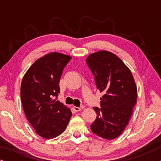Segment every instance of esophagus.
<instances>
[{
  "instance_id": "1",
  "label": "esophagus",
  "mask_w": 161,
  "mask_h": 161,
  "mask_svg": "<svg viewBox=\"0 0 161 161\" xmlns=\"http://www.w3.org/2000/svg\"><path fill=\"white\" fill-rule=\"evenodd\" d=\"M73 108H74V110H75V111L76 112H78V111H80L81 110H82V108H80V107H76V106H74V107H73Z\"/></svg>"
}]
</instances>
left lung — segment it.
Masks as SVG:
<instances>
[{"label": "left lung", "instance_id": "1", "mask_svg": "<svg viewBox=\"0 0 161 161\" xmlns=\"http://www.w3.org/2000/svg\"><path fill=\"white\" fill-rule=\"evenodd\" d=\"M88 67L103 92L100 107H94L97 118L91 125L94 134L114 139L124 131L137 100V88L130 70L115 54L101 50L89 55Z\"/></svg>", "mask_w": 161, "mask_h": 161}]
</instances>
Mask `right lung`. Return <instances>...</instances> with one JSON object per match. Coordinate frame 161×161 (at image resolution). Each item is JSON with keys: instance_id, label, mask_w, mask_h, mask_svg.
Returning a JSON list of instances; mask_svg holds the SVG:
<instances>
[{"instance_id": "add662e5", "label": "right lung", "mask_w": 161, "mask_h": 161, "mask_svg": "<svg viewBox=\"0 0 161 161\" xmlns=\"http://www.w3.org/2000/svg\"><path fill=\"white\" fill-rule=\"evenodd\" d=\"M71 58L59 53L45 55L31 66L22 80L20 96L26 118L46 139L62 133L72 116L69 108L56 100L61 74Z\"/></svg>"}]
</instances>
